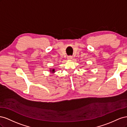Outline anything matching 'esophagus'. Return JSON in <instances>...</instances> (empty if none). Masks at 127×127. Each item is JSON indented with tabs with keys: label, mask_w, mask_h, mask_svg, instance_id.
<instances>
[{
	"label": "esophagus",
	"mask_w": 127,
	"mask_h": 127,
	"mask_svg": "<svg viewBox=\"0 0 127 127\" xmlns=\"http://www.w3.org/2000/svg\"><path fill=\"white\" fill-rule=\"evenodd\" d=\"M72 59V56H68V57H67V59L69 60H71Z\"/></svg>",
	"instance_id": "obj_1"
}]
</instances>
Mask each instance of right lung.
Returning a JSON list of instances; mask_svg holds the SVG:
<instances>
[{
  "label": "right lung",
  "mask_w": 127,
  "mask_h": 127,
  "mask_svg": "<svg viewBox=\"0 0 127 127\" xmlns=\"http://www.w3.org/2000/svg\"><path fill=\"white\" fill-rule=\"evenodd\" d=\"M49 69H50V70H49L50 72L51 73H52V74H54V73L56 72L55 69H52V68H50Z\"/></svg>",
  "instance_id": "right-lung-1"
}]
</instances>
